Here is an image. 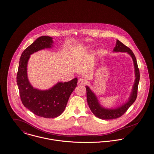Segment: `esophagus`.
<instances>
[{
    "label": "esophagus",
    "instance_id": "34e87169",
    "mask_svg": "<svg viewBox=\"0 0 154 154\" xmlns=\"http://www.w3.org/2000/svg\"><path fill=\"white\" fill-rule=\"evenodd\" d=\"M86 83H87L86 80H85L84 79H80L79 80V81H78V83H79V85H85L86 84Z\"/></svg>",
    "mask_w": 154,
    "mask_h": 154
}]
</instances>
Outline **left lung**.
I'll use <instances>...</instances> for the list:
<instances>
[{
	"instance_id": "obj_1",
	"label": "left lung",
	"mask_w": 154,
	"mask_h": 154,
	"mask_svg": "<svg viewBox=\"0 0 154 154\" xmlns=\"http://www.w3.org/2000/svg\"><path fill=\"white\" fill-rule=\"evenodd\" d=\"M114 51H116V52H126L132 57L134 63L136 78L129 101L126 103L124 104L117 109H106L102 108L100 105L95 94L91 91L89 87L86 86L87 101L91 111L97 117L103 120H112L118 119L122 116L127 111L129 108L134 103L137 97L138 86L140 80V71L134 54L129 48L126 46L119 40L117 41V44L114 49Z\"/></svg>"
}]
</instances>
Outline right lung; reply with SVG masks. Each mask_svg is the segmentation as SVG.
<instances>
[{"mask_svg": "<svg viewBox=\"0 0 154 154\" xmlns=\"http://www.w3.org/2000/svg\"><path fill=\"white\" fill-rule=\"evenodd\" d=\"M52 38L41 36L26 48L20 56L17 74V84L23 105L36 116L44 118L60 116L77 85V78L68 82H59L47 91L34 89L30 85L26 71L30 55L40 49L51 48L53 42Z\"/></svg>", "mask_w": 154, "mask_h": 154, "instance_id": "obj_1", "label": "right lung"}]
</instances>
